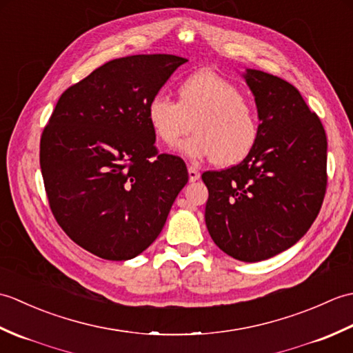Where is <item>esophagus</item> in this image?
Masks as SVG:
<instances>
[{
    "label": "esophagus",
    "instance_id": "esophagus-1",
    "mask_svg": "<svg viewBox=\"0 0 353 353\" xmlns=\"http://www.w3.org/2000/svg\"><path fill=\"white\" fill-rule=\"evenodd\" d=\"M188 177H190V182H196V181H199V179H200V172L196 168L190 167L188 168Z\"/></svg>",
    "mask_w": 353,
    "mask_h": 353
}]
</instances>
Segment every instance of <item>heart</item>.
<instances>
[{
	"label": "heart",
	"instance_id": "1",
	"mask_svg": "<svg viewBox=\"0 0 353 353\" xmlns=\"http://www.w3.org/2000/svg\"><path fill=\"white\" fill-rule=\"evenodd\" d=\"M177 101L156 95L147 104V121L156 139L174 147L185 134L181 153L199 161L211 157L228 167L244 161L259 138V117L235 83L214 71H199L176 89Z\"/></svg>",
	"mask_w": 353,
	"mask_h": 353
}]
</instances>
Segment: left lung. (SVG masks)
Returning a JSON list of instances; mask_svg holds the SVG:
<instances>
[{
	"instance_id": "8db88e82",
	"label": "left lung",
	"mask_w": 353,
	"mask_h": 353,
	"mask_svg": "<svg viewBox=\"0 0 353 353\" xmlns=\"http://www.w3.org/2000/svg\"><path fill=\"white\" fill-rule=\"evenodd\" d=\"M259 138L235 167L203 172L208 232L243 262L273 258L301 239L317 219L326 191L327 141L301 92L272 74L247 68Z\"/></svg>"
}]
</instances>
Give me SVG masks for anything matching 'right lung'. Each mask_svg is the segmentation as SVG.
<instances>
[{
  "mask_svg": "<svg viewBox=\"0 0 353 353\" xmlns=\"http://www.w3.org/2000/svg\"><path fill=\"white\" fill-rule=\"evenodd\" d=\"M185 57L137 54L101 65L61 95L41 138L50 208L74 243L127 261L159 236L188 182L181 157L157 154L147 104Z\"/></svg>",
  "mask_w": 353,
  "mask_h": 353,
  "instance_id": "add662e5",
  "label": "right lung"
}]
</instances>
